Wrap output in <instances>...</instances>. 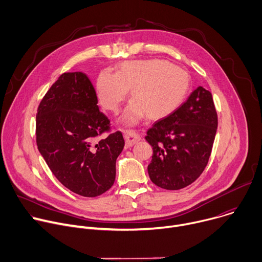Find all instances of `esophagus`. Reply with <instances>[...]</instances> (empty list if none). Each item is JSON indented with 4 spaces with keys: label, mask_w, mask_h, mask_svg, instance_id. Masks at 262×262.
<instances>
[{
    "label": "esophagus",
    "mask_w": 262,
    "mask_h": 262,
    "mask_svg": "<svg viewBox=\"0 0 262 262\" xmlns=\"http://www.w3.org/2000/svg\"><path fill=\"white\" fill-rule=\"evenodd\" d=\"M124 139H125V146L129 148L140 140V136L135 130L126 129L124 130Z\"/></svg>",
    "instance_id": "obj_1"
}]
</instances>
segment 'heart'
Wrapping results in <instances>:
<instances>
[{
  "mask_svg": "<svg viewBox=\"0 0 262 262\" xmlns=\"http://www.w3.org/2000/svg\"><path fill=\"white\" fill-rule=\"evenodd\" d=\"M190 89L189 73L161 59L124 62L115 74L101 72L96 83L100 104L112 113H117L130 90L132 101L123 115L126 124L145 116L150 120L169 117L183 104Z\"/></svg>",
  "mask_w": 262,
  "mask_h": 262,
  "instance_id": "b5f03b06",
  "label": "heart"
}]
</instances>
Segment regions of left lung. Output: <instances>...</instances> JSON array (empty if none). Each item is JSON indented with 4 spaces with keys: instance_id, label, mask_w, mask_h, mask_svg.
<instances>
[{
    "instance_id": "8db88e82",
    "label": "left lung",
    "mask_w": 262,
    "mask_h": 262,
    "mask_svg": "<svg viewBox=\"0 0 262 262\" xmlns=\"http://www.w3.org/2000/svg\"><path fill=\"white\" fill-rule=\"evenodd\" d=\"M216 128L211 93L199 86L172 115L147 130L154 150L147 168L151 181L172 191L193 183L208 163Z\"/></svg>"
}]
</instances>
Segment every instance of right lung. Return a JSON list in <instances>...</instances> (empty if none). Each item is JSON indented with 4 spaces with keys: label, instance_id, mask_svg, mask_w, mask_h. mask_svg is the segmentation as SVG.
Returning <instances> with one entry per match:
<instances>
[{
    "label": "right lung",
    "instance_id": "add662e5",
    "mask_svg": "<svg viewBox=\"0 0 262 262\" xmlns=\"http://www.w3.org/2000/svg\"><path fill=\"white\" fill-rule=\"evenodd\" d=\"M84 72H65L49 89L36 115V143L56 178L71 192L96 197L114 184L116 160L124 147L121 132L97 105Z\"/></svg>",
    "mask_w": 262,
    "mask_h": 262
}]
</instances>
